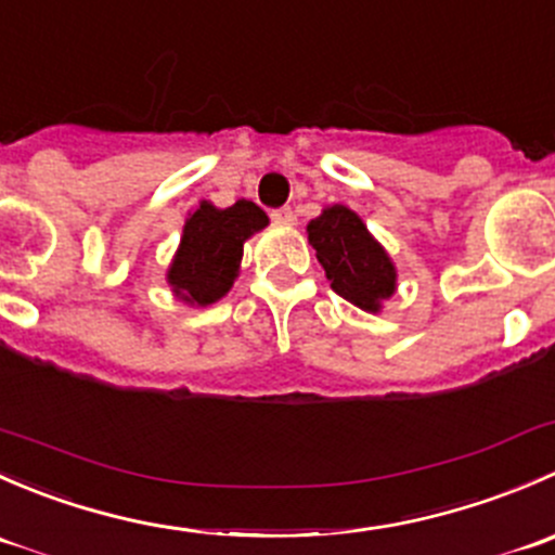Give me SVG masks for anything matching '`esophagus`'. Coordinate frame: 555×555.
<instances>
[{
	"mask_svg": "<svg viewBox=\"0 0 555 555\" xmlns=\"http://www.w3.org/2000/svg\"><path fill=\"white\" fill-rule=\"evenodd\" d=\"M271 220L276 222V225H287V228H293L295 222H298V217H295V211L289 209V206H284V209H276V211H273Z\"/></svg>",
	"mask_w": 555,
	"mask_h": 555,
	"instance_id": "esophagus-1",
	"label": "esophagus"
}]
</instances>
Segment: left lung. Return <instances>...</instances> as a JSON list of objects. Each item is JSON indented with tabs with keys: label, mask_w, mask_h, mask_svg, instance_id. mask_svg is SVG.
<instances>
[{
	"label": "left lung",
	"mask_w": 555,
	"mask_h": 555,
	"mask_svg": "<svg viewBox=\"0 0 555 555\" xmlns=\"http://www.w3.org/2000/svg\"><path fill=\"white\" fill-rule=\"evenodd\" d=\"M330 287L367 313H382L397 289V266L362 217L344 204L324 206L306 225Z\"/></svg>",
	"instance_id": "8db88e82"
}]
</instances>
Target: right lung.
<instances>
[{
    "label": "right lung",
    "mask_w": 555,
    "mask_h": 555,
    "mask_svg": "<svg viewBox=\"0 0 555 555\" xmlns=\"http://www.w3.org/2000/svg\"><path fill=\"white\" fill-rule=\"evenodd\" d=\"M262 228H268V215L251 201L242 198L228 209L198 201L166 268L173 298L195 309L225 298L242 271L244 244Z\"/></svg>",
    "instance_id": "add662e5"
}]
</instances>
